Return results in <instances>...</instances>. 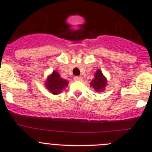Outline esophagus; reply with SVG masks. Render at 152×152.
I'll use <instances>...</instances> for the list:
<instances>
[{
    "mask_svg": "<svg viewBox=\"0 0 152 152\" xmlns=\"http://www.w3.org/2000/svg\"><path fill=\"white\" fill-rule=\"evenodd\" d=\"M74 80L75 81H82V76H75Z\"/></svg>",
    "mask_w": 152,
    "mask_h": 152,
    "instance_id": "1",
    "label": "esophagus"
}]
</instances>
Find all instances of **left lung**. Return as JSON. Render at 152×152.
Returning a JSON list of instances; mask_svg holds the SVG:
<instances>
[{"mask_svg": "<svg viewBox=\"0 0 152 152\" xmlns=\"http://www.w3.org/2000/svg\"><path fill=\"white\" fill-rule=\"evenodd\" d=\"M90 87L97 93H102L107 85V79L100 69L96 70L94 79L90 82Z\"/></svg>", "mask_w": 152, "mask_h": 152, "instance_id": "8db88e82", "label": "left lung"}]
</instances>
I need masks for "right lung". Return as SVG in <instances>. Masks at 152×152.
I'll return each instance as SVG.
<instances>
[{"label": "right lung", "mask_w": 152, "mask_h": 152, "mask_svg": "<svg viewBox=\"0 0 152 152\" xmlns=\"http://www.w3.org/2000/svg\"><path fill=\"white\" fill-rule=\"evenodd\" d=\"M68 83V81L62 79L60 74L54 70L47 77L45 82V86L52 94L58 95L60 94L62 90L66 88Z\"/></svg>", "instance_id": "1"}]
</instances>
